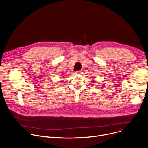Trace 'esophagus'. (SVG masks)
I'll return each instance as SVG.
<instances>
[{"mask_svg":"<svg viewBox=\"0 0 148 148\" xmlns=\"http://www.w3.org/2000/svg\"><path fill=\"white\" fill-rule=\"evenodd\" d=\"M82 72V71H77L76 72V73H77V74H80Z\"/></svg>","mask_w":148,"mask_h":148,"instance_id":"esophagus-1","label":"esophagus"}]
</instances>
